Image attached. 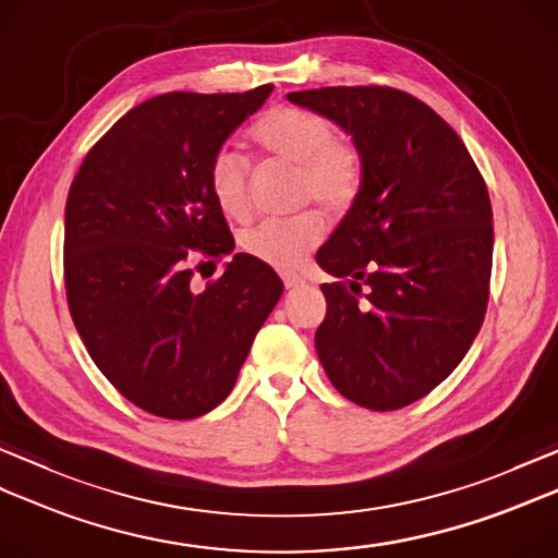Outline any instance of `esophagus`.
Instances as JSON below:
<instances>
[{
    "mask_svg": "<svg viewBox=\"0 0 558 558\" xmlns=\"http://www.w3.org/2000/svg\"><path fill=\"white\" fill-rule=\"evenodd\" d=\"M282 282H286V288L288 290H294V288H300V286H304V278L302 276H298V272H282Z\"/></svg>",
    "mask_w": 558,
    "mask_h": 558,
    "instance_id": "1",
    "label": "esophagus"
}]
</instances>
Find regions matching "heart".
<instances>
[{
	"label": "heart",
	"mask_w": 558,
	"mask_h": 558,
	"mask_svg": "<svg viewBox=\"0 0 558 558\" xmlns=\"http://www.w3.org/2000/svg\"><path fill=\"white\" fill-rule=\"evenodd\" d=\"M252 144L276 160L294 165V194L316 201L326 210H348L362 186V160L352 144L333 136V126L318 112L298 105L270 108L248 129ZM208 186L218 208L232 220L252 213L248 168L232 150H220L210 160ZM324 220L314 210L288 218H268L242 236V246L264 264L292 270L322 242Z\"/></svg>",
	"instance_id": "obj_1"
}]
</instances>
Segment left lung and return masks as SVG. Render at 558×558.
<instances>
[{
    "instance_id": "left-lung-1",
    "label": "left lung",
    "mask_w": 558,
    "mask_h": 558,
    "mask_svg": "<svg viewBox=\"0 0 558 558\" xmlns=\"http://www.w3.org/2000/svg\"><path fill=\"white\" fill-rule=\"evenodd\" d=\"M352 136L362 186L316 260L326 318L316 352L340 396L369 410L424 398L465 357L489 302L487 184L460 136L410 93H288Z\"/></svg>"
}]
</instances>
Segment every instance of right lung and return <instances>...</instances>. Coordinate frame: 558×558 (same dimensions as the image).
<instances>
[{"label": "right lung", "instance_id": "obj_1", "mask_svg": "<svg viewBox=\"0 0 558 558\" xmlns=\"http://www.w3.org/2000/svg\"><path fill=\"white\" fill-rule=\"evenodd\" d=\"M272 86L165 93L114 122L71 182L64 286L71 318L105 378L136 408L194 420L234 388L282 280L234 254L198 288L192 260L232 254L208 186L210 160Z\"/></svg>", "mask_w": 558, "mask_h": 558}]
</instances>
